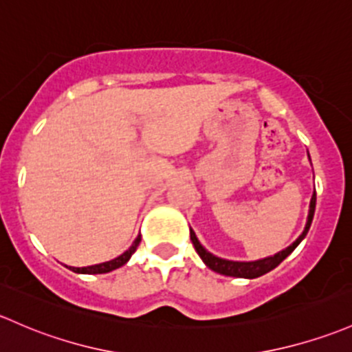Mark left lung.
<instances>
[{
    "label": "left lung",
    "instance_id": "obj_1",
    "mask_svg": "<svg viewBox=\"0 0 352 352\" xmlns=\"http://www.w3.org/2000/svg\"><path fill=\"white\" fill-rule=\"evenodd\" d=\"M316 192H314L312 199H310V209H309V217H307V224H305V229H303V232L300 236H298V239L295 243H292L290 246L285 248L283 251H280V253L273 254V256H268V258H263V260H256V261H231V260H224V258H219V256H214L212 253H209V251L206 250L204 246H202L201 243H199L197 236H195V232L190 229V241L194 244L195 251H197L199 256L202 258V261L209 266L210 270H214L216 273H221V275H226V276H236V278H258V276L265 275V273L272 272L273 268H276L285 258L288 256V254L292 253V251L295 250V248L300 244V241L303 238L307 236V232H309L310 229V224H312V219H314V212H316Z\"/></svg>",
    "mask_w": 352,
    "mask_h": 352
}]
</instances>
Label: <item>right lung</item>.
I'll list each match as a JSON object with an SVG mask.
<instances>
[{
  "label": "right lung",
  "instance_id": "add662e5",
  "mask_svg": "<svg viewBox=\"0 0 352 352\" xmlns=\"http://www.w3.org/2000/svg\"><path fill=\"white\" fill-rule=\"evenodd\" d=\"M140 241H142V236L138 234V238H136L135 243L129 246V250L124 251L121 256L114 258V260H111V261H106V263H99V265H92V266H82V268H74V266H70V270H72V272H76V273H86V275H98V273L113 272V270L120 268V266L128 263V260L131 258V254L135 253L136 248H138Z\"/></svg>",
  "mask_w": 352,
  "mask_h": 352
}]
</instances>
